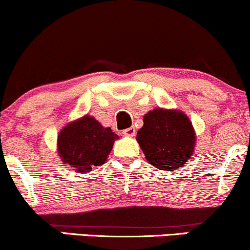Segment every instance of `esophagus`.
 I'll return each mask as SVG.
<instances>
[{"label":"esophagus","mask_w":250,"mask_h":250,"mask_svg":"<svg viewBox=\"0 0 250 250\" xmlns=\"http://www.w3.org/2000/svg\"><path fill=\"white\" fill-rule=\"evenodd\" d=\"M135 134H136V129L134 127H130V128H127L123 130V135H125V136H129V137H133L135 136Z\"/></svg>","instance_id":"1"}]
</instances>
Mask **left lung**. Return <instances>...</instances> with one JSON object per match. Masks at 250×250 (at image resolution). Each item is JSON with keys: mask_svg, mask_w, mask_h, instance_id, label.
<instances>
[{"mask_svg": "<svg viewBox=\"0 0 250 250\" xmlns=\"http://www.w3.org/2000/svg\"><path fill=\"white\" fill-rule=\"evenodd\" d=\"M136 140L147 161L170 171L186 165L194 153L196 134L189 117L177 109L155 108L143 116Z\"/></svg>", "mask_w": 250, "mask_h": 250, "instance_id": "8db88e82", "label": "left lung"}]
</instances>
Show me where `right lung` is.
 <instances>
[{
  "label": "right lung",
  "mask_w": 250,
  "mask_h": 250,
  "mask_svg": "<svg viewBox=\"0 0 250 250\" xmlns=\"http://www.w3.org/2000/svg\"><path fill=\"white\" fill-rule=\"evenodd\" d=\"M119 139L110 128H104L87 114L61 129L57 135V154L74 171L85 174L107 161L114 142Z\"/></svg>",
  "instance_id": "1"
}]
</instances>
